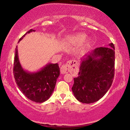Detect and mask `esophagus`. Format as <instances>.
I'll return each instance as SVG.
<instances>
[{"label":"esophagus","instance_id":"esophagus-1","mask_svg":"<svg viewBox=\"0 0 130 130\" xmlns=\"http://www.w3.org/2000/svg\"><path fill=\"white\" fill-rule=\"evenodd\" d=\"M77 61L75 60H72L69 61L66 64H63L60 69V72L61 74H66L69 72H72L76 73L78 72Z\"/></svg>","mask_w":130,"mask_h":130}]
</instances>
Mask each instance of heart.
<instances>
[{
	"instance_id": "heart-1",
	"label": "heart",
	"mask_w": 130,
	"mask_h": 130,
	"mask_svg": "<svg viewBox=\"0 0 130 130\" xmlns=\"http://www.w3.org/2000/svg\"><path fill=\"white\" fill-rule=\"evenodd\" d=\"M86 38V35L83 34H78L74 35L73 37H70L68 38L70 41L72 42L73 43L76 44H82Z\"/></svg>"
}]
</instances>
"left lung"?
<instances>
[{
	"mask_svg": "<svg viewBox=\"0 0 130 130\" xmlns=\"http://www.w3.org/2000/svg\"><path fill=\"white\" fill-rule=\"evenodd\" d=\"M98 47L81 58L78 76L72 91L78 101L92 104L105 95L112 83L115 71V47Z\"/></svg>",
	"mask_w": 130,
	"mask_h": 130,
	"instance_id": "left-lung-1",
	"label": "left lung"
}]
</instances>
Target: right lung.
<instances>
[{"instance_id":"right-lung-1","label":"right lung","mask_w":130,"mask_h":130,"mask_svg":"<svg viewBox=\"0 0 130 130\" xmlns=\"http://www.w3.org/2000/svg\"><path fill=\"white\" fill-rule=\"evenodd\" d=\"M35 30L30 29L26 34ZM58 63H48L36 72H29L23 69L19 60L17 46L14 58L13 74L19 90L25 96L33 102L42 103L48 100L52 95L57 79L60 75Z\"/></svg>"}]
</instances>
